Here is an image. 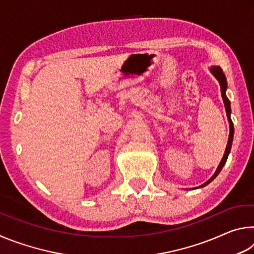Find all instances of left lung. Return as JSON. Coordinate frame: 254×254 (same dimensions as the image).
Listing matches in <instances>:
<instances>
[{
  "instance_id": "8db88e82",
  "label": "left lung",
  "mask_w": 254,
  "mask_h": 254,
  "mask_svg": "<svg viewBox=\"0 0 254 254\" xmlns=\"http://www.w3.org/2000/svg\"><path fill=\"white\" fill-rule=\"evenodd\" d=\"M210 72L215 76V78L218 80V83H220L221 86V93H222V97H223V102H224V105H225V111H226V115H227V119H229V123H230V135H229V141H227V145H226V149H225V153L224 156L222 158V161L220 162V165H218L216 171H215V174L210 177L207 182L205 184L201 185L200 187H204L206 185H208L210 182H213V180L217 177V175L220 174V171L223 169V167H224L225 162L227 160V157H229L230 151H231V147H232V142H233V134H234V127H233V122H232L231 120V103L229 101V98L226 97V88H227V81H226V77L224 75V72H223L222 68L220 66H213L210 67Z\"/></svg>"
}]
</instances>
